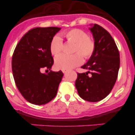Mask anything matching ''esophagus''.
I'll use <instances>...</instances> for the list:
<instances>
[{
    "mask_svg": "<svg viewBox=\"0 0 135 135\" xmlns=\"http://www.w3.org/2000/svg\"><path fill=\"white\" fill-rule=\"evenodd\" d=\"M62 71H63V73L65 74L66 72H68V70H62Z\"/></svg>",
    "mask_w": 135,
    "mask_h": 135,
    "instance_id": "34e87169",
    "label": "esophagus"
}]
</instances>
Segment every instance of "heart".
Instances as JSON below:
<instances>
[{
  "instance_id": "b5f03b06",
  "label": "heart",
  "mask_w": 135,
  "mask_h": 135,
  "mask_svg": "<svg viewBox=\"0 0 135 135\" xmlns=\"http://www.w3.org/2000/svg\"><path fill=\"white\" fill-rule=\"evenodd\" d=\"M70 42L75 43L72 55H60L55 58V66L58 69L68 70L80 65L83 61V55L85 59L91 57L95 51V42L92 38L88 37L85 32L80 29H73L62 34ZM63 49V42L59 36L53 37L50 45V50L53 55H57Z\"/></svg>"
}]
</instances>
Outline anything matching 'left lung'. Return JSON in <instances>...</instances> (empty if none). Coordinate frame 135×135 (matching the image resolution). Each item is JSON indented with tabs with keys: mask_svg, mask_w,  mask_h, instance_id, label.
<instances>
[{
	"mask_svg": "<svg viewBox=\"0 0 135 135\" xmlns=\"http://www.w3.org/2000/svg\"><path fill=\"white\" fill-rule=\"evenodd\" d=\"M90 26L89 30L95 42V51L86 64L81 67L88 71L77 74L75 85L81 98L97 102L109 95L116 82L120 53L108 31L96 23ZM89 73L91 75L89 76Z\"/></svg>",
	"mask_w": 135,
	"mask_h": 135,
	"instance_id": "1",
	"label": "left lung"
}]
</instances>
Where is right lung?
<instances>
[{
  "label": "right lung",
  "instance_id": "1",
  "mask_svg": "<svg viewBox=\"0 0 135 135\" xmlns=\"http://www.w3.org/2000/svg\"><path fill=\"white\" fill-rule=\"evenodd\" d=\"M61 27H36L26 33L15 47L12 57V71L20 93L28 102L44 105L56 96L64 76L61 71L42 74L51 70L54 61L50 45Z\"/></svg>",
  "mask_w": 135,
  "mask_h": 135
}]
</instances>
